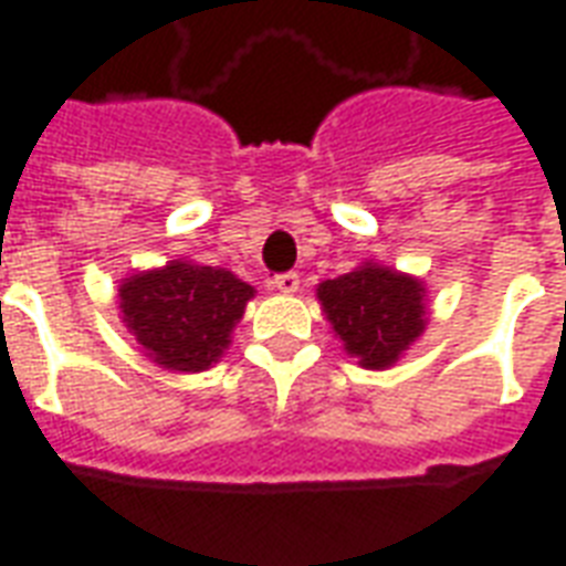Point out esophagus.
<instances>
[{"mask_svg":"<svg viewBox=\"0 0 566 566\" xmlns=\"http://www.w3.org/2000/svg\"><path fill=\"white\" fill-rule=\"evenodd\" d=\"M272 287L282 291V294H296L300 291V275L296 272H282V275L272 279Z\"/></svg>","mask_w":566,"mask_h":566,"instance_id":"34e87169","label":"esophagus"}]
</instances>
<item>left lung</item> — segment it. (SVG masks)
Masks as SVG:
<instances>
[{
  "label": "left lung",
  "instance_id": "left-lung-1",
  "mask_svg": "<svg viewBox=\"0 0 566 566\" xmlns=\"http://www.w3.org/2000/svg\"><path fill=\"white\" fill-rule=\"evenodd\" d=\"M424 284L381 263H364L318 284V303L345 352L367 369L394 367L427 327Z\"/></svg>",
  "mask_w": 566,
  "mask_h": 566
}]
</instances>
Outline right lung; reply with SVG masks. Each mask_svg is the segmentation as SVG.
Returning <instances> with one entry per match:
<instances>
[{"label":"right lung","mask_w":566,"mask_h":566,"mask_svg":"<svg viewBox=\"0 0 566 566\" xmlns=\"http://www.w3.org/2000/svg\"><path fill=\"white\" fill-rule=\"evenodd\" d=\"M254 287L221 266L169 260L117 287L120 315L145 357L178 373H202L230 348Z\"/></svg>","instance_id":"right-lung-1"}]
</instances>
